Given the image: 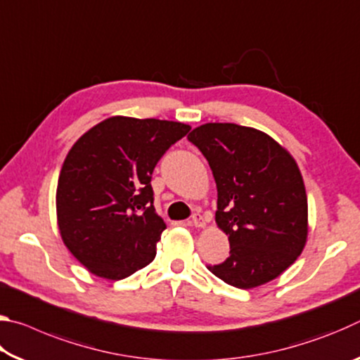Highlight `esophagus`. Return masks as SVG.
I'll use <instances>...</instances> for the list:
<instances>
[{"instance_id": "esophagus-1", "label": "esophagus", "mask_w": 360, "mask_h": 360, "mask_svg": "<svg viewBox=\"0 0 360 360\" xmlns=\"http://www.w3.org/2000/svg\"><path fill=\"white\" fill-rule=\"evenodd\" d=\"M187 224L192 225V227H205V219L200 212H195V214L188 219Z\"/></svg>"}]
</instances>
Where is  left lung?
<instances>
[{"label":"left lung","instance_id":"left-lung-1","mask_svg":"<svg viewBox=\"0 0 360 360\" xmlns=\"http://www.w3.org/2000/svg\"><path fill=\"white\" fill-rule=\"evenodd\" d=\"M187 139L210 163L216 222L230 243L229 257L208 270L238 289L278 278L308 235V200L294 157L266 133L236 124L200 125Z\"/></svg>","mask_w":360,"mask_h":360}]
</instances>
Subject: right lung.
Returning a JSON list of instances; mask_svg holds the SVG:
<instances>
[{"instance_id": "obj_1", "label": "right lung", "mask_w": 360, "mask_h": 360, "mask_svg": "<svg viewBox=\"0 0 360 360\" xmlns=\"http://www.w3.org/2000/svg\"><path fill=\"white\" fill-rule=\"evenodd\" d=\"M188 130L115 115L72 146L58 176L57 221L65 246L90 273L119 281L154 260L167 225L154 208L152 172Z\"/></svg>"}]
</instances>
